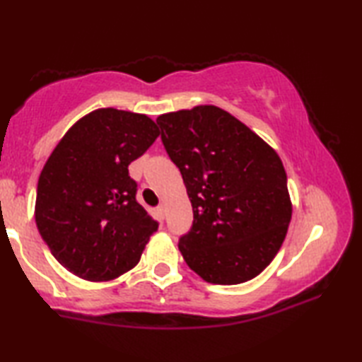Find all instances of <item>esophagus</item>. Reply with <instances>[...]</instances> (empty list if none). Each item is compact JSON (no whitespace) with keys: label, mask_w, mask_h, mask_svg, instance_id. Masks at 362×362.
<instances>
[{"label":"esophagus","mask_w":362,"mask_h":362,"mask_svg":"<svg viewBox=\"0 0 362 362\" xmlns=\"http://www.w3.org/2000/svg\"><path fill=\"white\" fill-rule=\"evenodd\" d=\"M156 214L159 216V218L164 220V216H166V211H164V206L163 204L156 207Z\"/></svg>","instance_id":"34e87169"}]
</instances>
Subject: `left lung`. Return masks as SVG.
I'll return each instance as SVG.
<instances>
[{
    "label": "left lung",
    "instance_id": "left-lung-1",
    "mask_svg": "<svg viewBox=\"0 0 362 362\" xmlns=\"http://www.w3.org/2000/svg\"><path fill=\"white\" fill-rule=\"evenodd\" d=\"M161 140L180 169L193 225L183 260L211 284H241L265 269L292 217L278 153L225 110L198 105L158 116Z\"/></svg>",
    "mask_w": 362,
    "mask_h": 362
}]
</instances>
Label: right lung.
<instances>
[{"mask_svg":"<svg viewBox=\"0 0 362 362\" xmlns=\"http://www.w3.org/2000/svg\"><path fill=\"white\" fill-rule=\"evenodd\" d=\"M158 136L146 115L99 108L78 119L47 158L35 220L70 273L110 281L139 263L158 222L137 203L127 168Z\"/></svg>","mask_w":362,"mask_h":362,"instance_id":"1","label":"right lung"}]
</instances>
